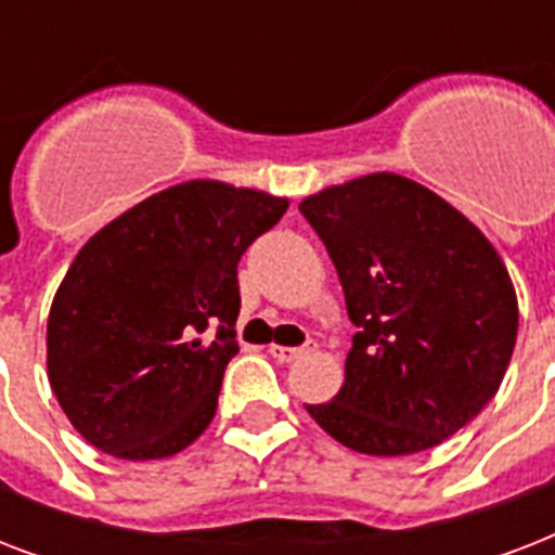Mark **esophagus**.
<instances>
[{
	"label": "esophagus",
	"mask_w": 555,
	"mask_h": 555,
	"mask_svg": "<svg viewBox=\"0 0 555 555\" xmlns=\"http://www.w3.org/2000/svg\"><path fill=\"white\" fill-rule=\"evenodd\" d=\"M270 357L276 360V363H294V360H299V357L311 354L313 346L308 343V346H299V348H291V346H270L268 348Z\"/></svg>",
	"instance_id": "34e87169"
}]
</instances>
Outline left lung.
Returning a JSON list of instances; mask_svg holds the SVG:
<instances>
[{
  "label": "left lung",
  "mask_w": 555,
  "mask_h": 555,
  "mask_svg": "<svg viewBox=\"0 0 555 555\" xmlns=\"http://www.w3.org/2000/svg\"><path fill=\"white\" fill-rule=\"evenodd\" d=\"M299 209L360 328L337 397L305 409L363 455L438 447L507 374L518 334L507 264L464 212L395 172L325 186Z\"/></svg>",
  "instance_id": "left-lung-1"
}]
</instances>
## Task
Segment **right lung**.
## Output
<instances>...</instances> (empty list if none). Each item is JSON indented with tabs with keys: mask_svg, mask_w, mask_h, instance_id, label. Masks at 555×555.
Segmentation results:
<instances>
[{
	"mask_svg": "<svg viewBox=\"0 0 555 555\" xmlns=\"http://www.w3.org/2000/svg\"><path fill=\"white\" fill-rule=\"evenodd\" d=\"M285 209L270 192L192 178L82 244L56 287L46 346L48 383L91 447L155 461L207 429L238 351L235 268Z\"/></svg>",
	"mask_w": 555,
	"mask_h": 555,
	"instance_id": "obj_1",
	"label": "right lung"
}]
</instances>
